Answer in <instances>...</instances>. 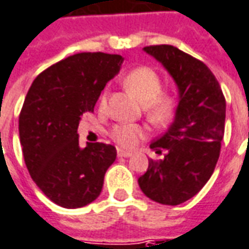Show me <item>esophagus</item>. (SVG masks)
<instances>
[{"mask_svg":"<svg viewBox=\"0 0 249 249\" xmlns=\"http://www.w3.org/2000/svg\"><path fill=\"white\" fill-rule=\"evenodd\" d=\"M117 155H119L120 158H129L130 155H132V152H129V151H124V149L119 148V149H117Z\"/></svg>","mask_w":249,"mask_h":249,"instance_id":"obj_1","label":"esophagus"}]
</instances>
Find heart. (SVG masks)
I'll return each mask as SVG.
<instances>
[{
  "mask_svg": "<svg viewBox=\"0 0 249 249\" xmlns=\"http://www.w3.org/2000/svg\"><path fill=\"white\" fill-rule=\"evenodd\" d=\"M124 86L142 104L147 119L155 125L166 124L173 116L174 95L161 90L159 74L149 67H136L123 79ZM107 107V95L100 98V107ZM145 136V128L139 124H119L113 126L110 137L123 148H133Z\"/></svg>",
  "mask_w": 249,
  "mask_h": 249,
  "instance_id": "1",
  "label": "heart"
}]
</instances>
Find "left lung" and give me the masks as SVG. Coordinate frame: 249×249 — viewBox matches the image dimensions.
I'll return each mask as SVG.
<instances>
[{"mask_svg": "<svg viewBox=\"0 0 249 249\" xmlns=\"http://www.w3.org/2000/svg\"><path fill=\"white\" fill-rule=\"evenodd\" d=\"M144 51L173 76L179 101L173 124L149 145L164 158L149 159L139 186L149 199L175 206L194 197L214 171L225 128V97L201 60L167 44Z\"/></svg>", "mask_w": 249, "mask_h": 249, "instance_id": "8db88e82", "label": "left lung"}]
</instances>
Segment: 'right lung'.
Here are the masks:
<instances>
[{
	"label": "right lung",
	"instance_id": "1",
	"mask_svg": "<svg viewBox=\"0 0 249 249\" xmlns=\"http://www.w3.org/2000/svg\"><path fill=\"white\" fill-rule=\"evenodd\" d=\"M124 58L81 52L52 64L29 88L18 117L24 160L40 190L62 208L76 209L98 198L117 151L110 144L79 147L83 114L94 107Z\"/></svg>",
	"mask_w": 249,
	"mask_h": 249
}]
</instances>
